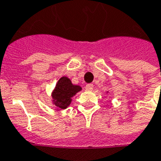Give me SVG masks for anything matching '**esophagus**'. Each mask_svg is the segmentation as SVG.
Wrapping results in <instances>:
<instances>
[{
    "instance_id": "1",
    "label": "esophagus",
    "mask_w": 161,
    "mask_h": 161,
    "mask_svg": "<svg viewBox=\"0 0 161 161\" xmlns=\"http://www.w3.org/2000/svg\"><path fill=\"white\" fill-rule=\"evenodd\" d=\"M86 91H89V92L92 91V90H93V85L87 84L86 86Z\"/></svg>"
}]
</instances>
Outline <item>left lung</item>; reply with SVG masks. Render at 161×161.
<instances>
[{"mask_svg": "<svg viewBox=\"0 0 161 161\" xmlns=\"http://www.w3.org/2000/svg\"><path fill=\"white\" fill-rule=\"evenodd\" d=\"M108 92H109V91H108V92H106V93H108Z\"/></svg>", "mask_w": 161, "mask_h": 161, "instance_id": "8db88e82", "label": "left lung"}]
</instances>
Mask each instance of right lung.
<instances>
[{
    "label": "right lung",
    "mask_w": 161,
    "mask_h": 161,
    "mask_svg": "<svg viewBox=\"0 0 161 161\" xmlns=\"http://www.w3.org/2000/svg\"><path fill=\"white\" fill-rule=\"evenodd\" d=\"M81 90L80 86L74 85L70 79L65 75L60 77L51 92V101L55 110L62 111L66 109L70 105L73 97Z\"/></svg>",
    "instance_id": "1"
}]
</instances>
